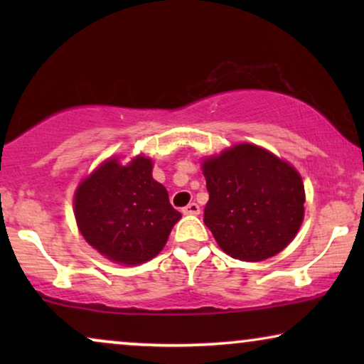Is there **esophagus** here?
Segmentation results:
<instances>
[{
	"label": "esophagus",
	"mask_w": 364,
	"mask_h": 364,
	"mask_svg": "<svg viewBox=\"0 0 364 364\" xmlns=\"http://www.w3.org/2000/svg\"><path fill=\"white\" fill-rule=\"evenodd\" d=\"M182 212L186 213V215H198V213H200V207H198L196 202H192L188 203L187 207H183Z\"/></svg>",
	"instance_id": "34e87169"
}]
</instances>
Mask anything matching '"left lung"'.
Masks as SVG:
<instances>
[{"mask_svg": "<svg viewBox=\"0 0 364 364\" xmlns=\"http://www.w3.org/2000/svg\"><path fill=\"white\" fill-rule=\"evenodd\" d=\"M208 202L203 222L218 247L243 262L282 252L301 225L300 173L265 149L238 144L203 162Z\"/></svg>", "mask_w": 364, "mask_h": 364, "instance_id": "obj_1", "label": "left lung"}]
</instances>
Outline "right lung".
<instances>
[{
  "mask_svg": "<svg viewBox=\"0 0 364 364\" xmlns=\"http://www.w3.org/2000/svg\"><path fill=\"white\" fill-rule=\"evenodd\" d=\"M74 215L79 230L99 253L122 265L151 260L166 245L181 212L152 178L151 159L129 166L104 162L77 187Z\"/></svg>",
  "mask_w": 364,
  "mask_h": 364,
  "instance_id": "obj_1",
  "label": "right lung"
}]
</instances>
